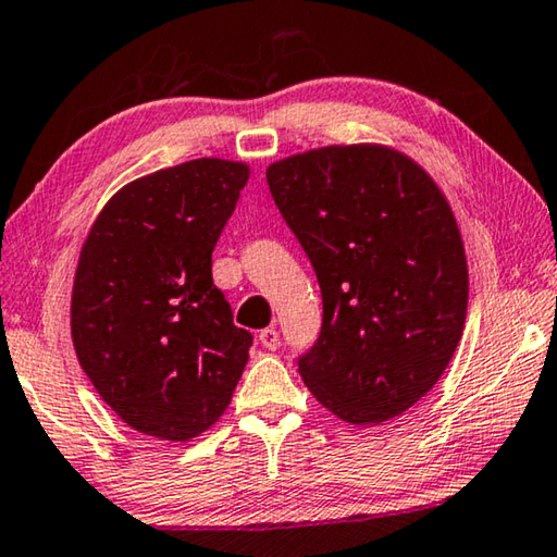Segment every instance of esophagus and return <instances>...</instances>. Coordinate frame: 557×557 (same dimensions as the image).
I'll return each mask as SVG.
<instances>
[{
	"mask_svg": "<svg viewBox=\"0 0 557 557\" xmlns=\"http://www.w3.org/2000/svg\"><path fill=\"white\" fill-rule=\"evenodd\" d=\"M259 343L267 347V349H276L278 345H281V335H278V330L276 327H263L261 333H259Z\"/></svg>",
	"mask_w": 557,
	"mask_h": 557,
	"instance_id": "obj_1",
	"label": "esophagus"
}]
</instances>
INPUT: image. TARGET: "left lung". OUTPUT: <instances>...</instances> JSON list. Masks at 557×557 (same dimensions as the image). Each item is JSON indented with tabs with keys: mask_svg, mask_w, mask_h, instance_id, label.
Segmentation results:
<instances>
[{
	"mask_svg": "<svg viewBox=\"0 0 557 557\" xmlns=\"http://www.w3.org/2000/svg\"><path fill=\"white\" fill-rule=\"evenodd\" d=\"M267 181L323 296L320 335L298 357L306 386L355 425L408 411L465 327L467 261L445 195L386 146L290 156Z\"/></svg>",
	"mask_w": 557,
	"mask_h": 557,
	"instance_id": "left-lung-1",
	"label": "left lung"
}]
</instances>
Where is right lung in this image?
<instances>
[{"mask_svg":"<svg viewBox=\"0 0 557 557\" xmlns=\"http://www.w3.org/2000/svg\"><path fill=\"white\" fill-rule=\"evenodd\" d=\"M249 178L198 159L104 205L75 271L71 333L83 372L134 431L188 441L218 421L253 337L212 284V249Z\"/></svg>","mask_w":557,"mask_h":557,"instance_id":"add662e5","label":"right lung"}]
</instances>
